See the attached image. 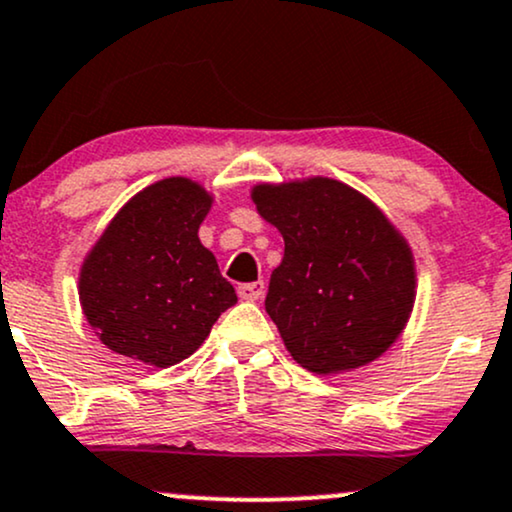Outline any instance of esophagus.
<instances>
[{"mask_svg":"<svg viewBox=\"0 0 512 512\" xmlns=\"http://www.w3.org/2000/svg\"><path fill=\"white\" fill-rule=\"evenodd\" d=\"M264 281H252V283H240L238 286V298L240 300H260L264 295Z\"/></svg>","mask_w":512,"mask_h":512,"instance_id":"34e87169","label":"esophagus"}]
</instances>
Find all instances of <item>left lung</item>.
Instances as JSON below:
<instances>
[{"mask_svg":"<svg viewBox=\"0 0 512 512\" xmlns=\"http://www.w3.org/2000/svg\"><path fill=\"white\" fill-rule=\"evenodd\" d=\"M252 200L286 245L264 307L293 360L315 374L377 360L415 303V262L403 236L334 178L257 186Z\"/></svg>","mask_w":512,"mask_h":512,"instance_id":"left-lung-1","label":"left lung"}]
</instances>
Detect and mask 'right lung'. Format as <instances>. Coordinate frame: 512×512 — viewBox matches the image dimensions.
<instances>
[{
    "label": "right lung",
    "mask_w": 512,
    "mask_h": 512,
    "mask_svg": "<svg viewBox=\"0 0 512 512\" xmlns=\"http://www.w3.org/2000/svg\"><path fill=\"white\" fill-rule=\"evenodd\" d=\"M212 207L188 178H164L126 205L80 269V305L114 353L171 367L202 346L236 291L197 238Z\"/></svg>",
    "instance_id": "right-lung-1"
}]
</instances>
